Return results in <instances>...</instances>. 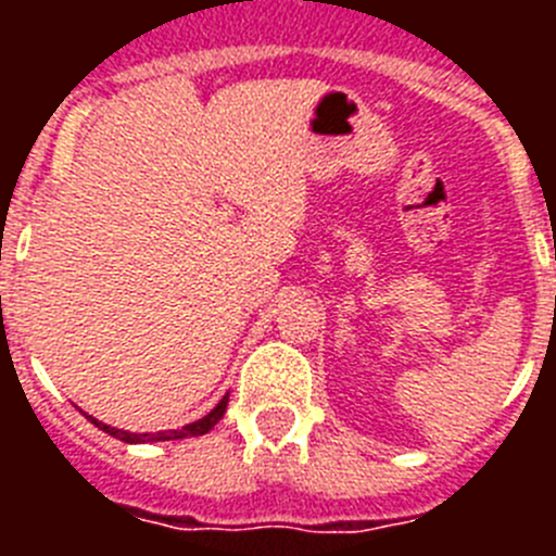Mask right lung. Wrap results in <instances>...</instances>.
Returning a JSON list of instances; mask_svg holds the SVG:
<instances>
[{
	"label": "right lung",
	"instance_id": "obj_1",
	"mask_svg": "<svg viewBox=\"0 0 556 556\" xmlns=\"http://www.w3.org/2000/svg\"><path fill=\"white\" fill-rule=\"evenodd\" d=\"M225 409H228V395L219 401L214 409L208 412L205 417H200V420H194V424L184 426V429H172V431H159V434H132V431H122V429H113V426L108 424H100L97 417L88 415V420L97 426V429H102L105 434L116 437V440H122V443H130V445H141V443H164V440H184V437H200V434H208L214 426L223 420Z\"/></svg>",
	"mask_w": 556,
	"mask_h": 556
}]
</instances>
